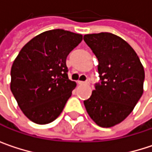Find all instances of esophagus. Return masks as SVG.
<instances>
[{"label": "esophagus", "instance_id": "34e87169", "mask_svg": "<svg viewBox=\"0 0 152 152\" xmlns=\"http://www.w3.org/2000/svg\"><path fill=\"white\" fill-rule=\"evenodd\" d=\"M77 83H78V84H89V83H91V81H90V80H87L86 82H82V81H78Z\"/></svg>", "mask_w": 152, "mask_h": 152}]
</instances>
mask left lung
Segmentation results:
<instances>
[{
    "label": "left lung",
    "mask_w": 152,
    "mask_h": 152,
    "mask_svg": "<svg viewBox=\"0 0 152 152\" xmlns=\"http://www.w3.org/2000/svg\"><path fill=\"white\" fill-rule=\"evenodd\" d=\"M83 40L98 58L101 81L83 104L97 125L110 128L124 121L142 97L144 69L135 50L113 33L87 34Z\"/></svg>",
    "instance_id": "8db88e82"
}]
</instances>
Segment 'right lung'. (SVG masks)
I'll return each instance as SVG.
<instances>
[{"label":"right lung","mask_w":152,"mask_h":152,"mask_svg":"<svg viewBox=\"0 0 152 152\" xmlns=\"http://www.w3.org/2000/svg\"><path fill=\"white\" fill-rule=\"evenodd\" d=\"M83 35L51 30L31 39L11 67L10 90L23 114L37 124L53 121L76 83L68 76L66 59Z\"/></svg>","instance_id":"1"}]
</instances>
